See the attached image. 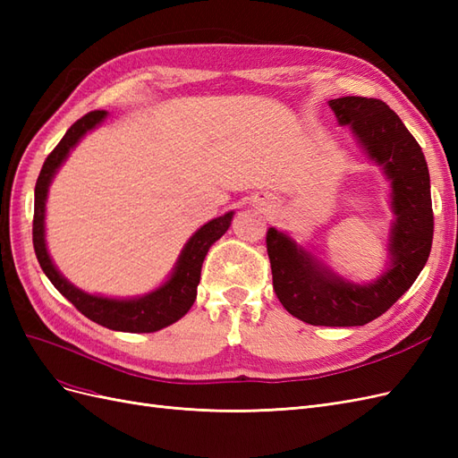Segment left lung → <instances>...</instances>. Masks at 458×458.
I'll list each match as a JSON object with an SVG mask.
<instances>
[{"label": "left lung", "instance_id": "8db88e82", "mask_svg": "<svg viewBox=\"0 0 458 458\" xmlns=\"http://www.w3.org/2000/svg\"><path fill=\"white\" fill-rule=\"evenodd\" d=\"M328 105L390 179V267L369 284L348 281L275 227L267 231V256L275 294L290 315L315 327H363L390 310L426 266L434 239L429 174L420 145L384 101L340 97Z\"/></svg>", "mask_w": 458, "mask_h": 458}]
</instances>
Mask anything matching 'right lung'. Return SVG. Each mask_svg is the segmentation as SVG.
<instances>
[{
    "label": "right lung",
    "mask_w": 458,
    "mask_h": 458,
    "mask_svg": "<svg viewBox=\"0 0 458 458\" xmlns=\"http://www.w3.org/2000/svg\"><path fill=\"white\" fill-rule=\"evenodd\" d=\"M105 118V110H93V113L81 116L68 128L59 145L51 150V155L46 158L44 165H41L34 191V250L41 269H44L53 286L57 288L81 315L91 318L93 323L120 332H157L179 321V318L191 310L192 303H195L197 286L200 283L202 261L208 250H210V246L217 239L224 237L225 231L229 229L233 212H227L225 216H219L212 221H208L206 225H202L195 234H192L183 246L182 256H179L170 279L145 296L126 300L105 298L88 294L84 290L76 288L72 283H68L59 273V269L55 267L46 246L47 191L55 174H57L61 164L66 160L68 152L78 145V141L88 131L99 126Z\"/></svg>",
    "instance_id": "1"
}]
</instances>
